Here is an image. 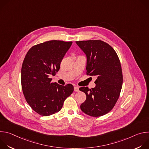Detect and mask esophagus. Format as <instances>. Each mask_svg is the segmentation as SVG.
Returning <instances> with one entry per match:
<instances>
[{"mask_svg": "<svg viewBox=\"0 0 149 149\" xmlns=\"http://www.w3.org/2000/svg\"><path fill=\"white\" fill-rule=\"evenodd\" d=\"M74 91H75V92H78V91H79V88H78V87H74Z\"/></svg>", "mask_w": 149, "mask_h": 149, "instance_id": "1", "label": "esophagus"}]
</instances>
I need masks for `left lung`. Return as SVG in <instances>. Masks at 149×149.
<instances>
[{
    "instance_id": "left-lung-1",
    "label": "left lung",
    "mask_w": 149,
    "mask_h": 149,
    "mask_svg": "<svg viewBox=\"0 0 149 149\" xmlns=\"http://www.w3.org/2000/svg\"><path fill=\"white\" fill-rule=\"evenodd\" d=\"M76 44L87 56V74L97 77L94 88H79L87 96L80 108L91 117L104 116L114 107L121 90L123 74L120 59L114 49L101 40L76 41Z\"/></svg>"
}]
</instances>
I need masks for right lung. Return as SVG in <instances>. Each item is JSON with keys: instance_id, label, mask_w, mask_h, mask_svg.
<instances>
[{"instance_id": "add662e5", "label": "right lung", "mask_w": 149, "mask_h": 149, "mask_svg": "<svg viewBox=\"0 0 149 149\" xmlns=\"http://www.w3.org/2000/svg\"><path fill=\"white\" fill-rule=\"evenodd\" d=\"M72 42L52 40L33 46L27 52L21 70V84L25 100L42 116L59 111L74 91L72 84L51 82L49 77L59 71L60 63Z\"/></svg>"}]
</instances>
